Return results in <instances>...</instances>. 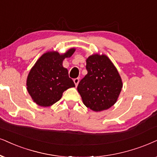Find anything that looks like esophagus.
I'll return each mask as SVG.
<instances>
[{
  "instance_id": "obj_1",
  "label": "esophagus",
  "mask_w": 157,
  "mask_h": 157,
  "mask_svg": "<svg viewBox=\"0 0 157 157\" xmlns=\"http://www.w3.org/2000/svg\"><path fill=\"white\" fill-rule=\"evenodd\" d=\"M79 82H80V78L74 79V82H75V85H76V86H77V85H78Z\"/></svg>"
}]
</instances>
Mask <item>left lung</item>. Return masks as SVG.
Listing matches in <instances>:
<instances>
[{
    "mask_svg": "<svg viewBox=\"0 0 157 157\" xmlns=\"http://www.w3.org/2000/svg\"><path fill=\"white\" fill-rule=\"evenodd\" d=\"M88 74L77 86L85 106L94 112L106 110L117 101L122 81L117 69L104 54L95 53L86 59Z\"/></svg>",
    "mask_w": 157,
    "mask_h": 157,
    "instance_id": "left-lung-1",
    "label": "left lung"
}]
</instances>
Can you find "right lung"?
Wrapping results in <instances>:
<instances>
[{"label": "right lung", "instance_id": "right-lung-1", "mask_svg": "<svg viewBox=\"0 0 157 157\" xmlns=\"http://www.w3.org/2000/svg\"><path fill=\"white\" fill-rule=\"evenodd\" d=\"M75 51V48L64 53L48 51L32 67L27 78V89L37 105L52 106L60 100L65 90L75 87L68 70L62 65L64 59L72 56Z\"/></svg>", "mask_w": 157, "mask_h": 157}]
</instances>
